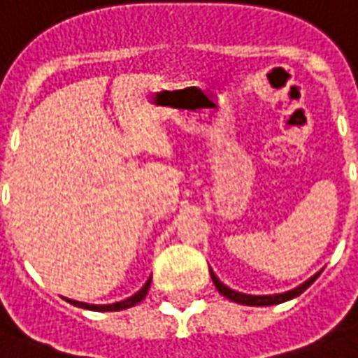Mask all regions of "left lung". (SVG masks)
I'll use <instances>...</instances> for the list:
<instances>
[{
    "instance_id": "obj_1",
    "label": "left lung",
    "mask_w": 358,
    "mask_h": 358,
    "mask_svg": "<svg viewBox=\"0 0 358 358\" xmlns=\"http://www.w3.org/2000/svg\"><path fill=\"white\" fill-rule=\"evenodd\" d=\"M210 277H212V282H214V287H216V290L220 292L222 296L230 298L231 302L245 304V306H273V304L287 302V300H290V298L300 296V294H302V292H304V290L314 282L315 278H317V275H314L310 280H306L304 285H300V287L294 288V290H288V292H285V294H273V296H251V294H241V292H236V290H231V288H228L226 285H222L220 280H218V277H216L212 271H210Z\"/></svg>"
}]
</instances>
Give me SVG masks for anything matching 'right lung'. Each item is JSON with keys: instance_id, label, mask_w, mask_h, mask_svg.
Returning <instances> with one entry per match:
<instances>
[{"instance_id": "add662e5", "label": "right lung", "mask_w": 358, "mask_h": 358, "mask_svg": "<svg viewBox=\"0 0 358 358\" xmlns=\"http://www.w3.org/2000/svg\"><path fill=\"white\" fill-rule=\"evenodd\" d=\"M150 282H152V278L148 280L144 287L138 290L134 296L127 298V300H122V302H117V304H108V306H93V304H83V302H76V300H70L73 306H80L85 308V310H97V312H117V310H127V308L136 306L138 302H142L144 298H146L148 290H150Z\"/></svg>"}]
</instances>
